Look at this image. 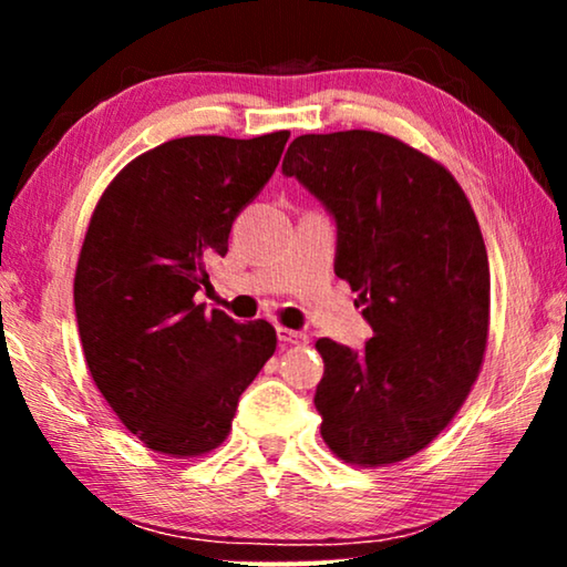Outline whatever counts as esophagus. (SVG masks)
<instances>
[{
    "label": "esophagus",
    "mask_w": 567,
    "mask_h": 567,
    "mask_svg": "<svg viewBox=\"0 0 567 567\" xmlns=\"http://www.w3.org/2000/svg\"><path fill=\"white\" fill-rule=\"evenodd\" d=\"M277 340L282 344H305L307 334L300 330H290V328H277Z\"/></svg>",
    "instance_id": "esophagus-1"
}]
</instances>
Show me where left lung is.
I'll use <instances>...</instances> for the list:
<instances>
[{
	"mask_svg": "<svg viewBox=\"0 0 567 567\" xmlns=\"http://www.w3.org/2000/svg\"><path fill=\"white\" fill-rule=\"evenodd\" d=\"M338 227L334 275L372 338L318 340L322 440L354 465H390L440 435L480 372L491 312L483 235L453 175L380 132L302 134L282 159Z\"/></svg>",
	"mask_w": 567,
	"mask_h": 567,
	"instance_id": "1",
	"label": "left lung"
}]
</instances>
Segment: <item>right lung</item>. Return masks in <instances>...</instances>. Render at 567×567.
Here are the masks:
<instances>
[{"mask_svg":"<svg viewBox=\"0 0 567 567\" xmlns=\"http://www.w3.org/2000/svg\"><path fill=\"white\" fill-rule=\"evenodd\" d=\"M290 132L169 140L104 189L74 275V312L94 385L157 453L215 450L239 395L275 352L270 322L207 312V262L260 195Z\"/></svg>","mask_w":567,"mask_h":567,"instance_id":"add662e5","label":"right lung"}]
</instances>
